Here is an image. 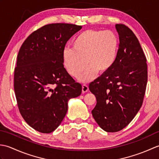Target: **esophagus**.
Returning a JSON list of instances; mask_svg holds the SVG:
<instances>
[{
	"label": "esophagus",
	"instance_id": "obj_1",
	"mask_svg": "<svg viewBox=\"0 0 159 159\" xmlns=\"http://www.w3.org/2000/svg\"><path fill=\"white\" fill-rule=\"evenodd\" d=\"M89 90V87L87 85H83L82 86V92L83 93H85L87 92Z\"/></svg>",
	"mask_w": 159,
	"mask_h": 159
}]
</instances>
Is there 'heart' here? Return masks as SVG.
<instances>
[{"label":"heart","instance_id":"heart-1","mask_svg":"<svg viewBox=\"0 0 159 159\" xmlns=\"http://www.w3.org/2000/svg\"><path fill=\"white\" fill-rule=\"evenodd\" d=\"M72 48H66L63 53L64 66L70 76L77 78L89 67L80 78L88 81L96 72H108L116 59L119 40L111 31L89 29L76 36Z\"/></svg>","mask_w":159,"mask_h":159}]
</instances>
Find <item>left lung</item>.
I'll return each instance as SVG.
<instances>
[{"label": "left lung", "mask_w": 159, "mask_h": 159, "mask_svg": "<svg viewBox=\"0 0 159 159\" xmlns=\"http://www.w3.org/2000/svg\"><path fill=\"white\" fill-rule=\"evenodd\" d=\"M116 28L120 44L115 63L89 86L97 101L92 116L109 133L122 130L135 117L148 81L146 58L139 40L126 25L117 24Z\"/></svg>", "instance_id": "1"}]
</instances>
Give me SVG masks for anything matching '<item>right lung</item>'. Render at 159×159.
I'll return each instance as SVG.
<instances>
[{"label":"right lung","mask_w":159,"mask_h":159,"mask_svg":"<svg viewBox=\"0 0 159 159\" xmlns=\"http://www.w3.org/2000/svg\"><path fill=\"white\" fill-rule=\"evenodd\" d=\"M72 24H49L32 33L20 47L14 70V91L20 113L30 126L50 133L61 123L67 102L80 95L63 66L67 42L81 29Z\"/></svg>","instance_id":"add662e5"}]
</instances>
